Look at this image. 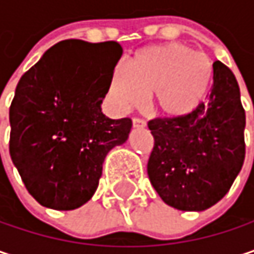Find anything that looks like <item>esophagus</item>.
<instances>
[{"label": "esophagus", "instance_id": "1", "mask_svg": "<svg viewBox=\"0 0 254 254\" xmlns=\"http://www.w3.org/2000/svg\"><path fill=\"white\" fill-rule=\"evenodd\" d=\"M132 125H133V127H139V129L147 127L145 121H144V119H139V118H135V119L132 121Z\"/></svg>", "mask_w": 254, "mask_h": 254}]
</instances>
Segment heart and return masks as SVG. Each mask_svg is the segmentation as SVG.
I'll use <instances>...</instances> for the list:
<instances>
[{
	"label": "heart",
	"instance_id": "obj_1",
	"mask_svg": "<svg viewBox=\"0 0 254 254\" xmlns=\"http://www.w3.org/2000/svg\"><path fill=\"white\" fill-rule=\"evenodd\" d=\"M214 64L205 54L183 43H163L139 49L129 68L118 66L110 82L115 104L141 107L154 93V106L166 118H183L202 103L211 88Z\"/></svg>",
	"mask_w": 254,
	"mask_h": 254
}]
</instances>
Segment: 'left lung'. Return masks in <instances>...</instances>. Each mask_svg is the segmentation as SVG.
<instances>
[{
  "instance_id": "1",
  "label": "left lung",
  "mask_w": 254,
  "mask_h": 254,
  "mask_svg": "<svg viewBox=\"0 0 254 254\" xmlns=\"http://www.w3.org/2000/svg\"><path fill=\"white\" fill-rule=\"evenodd\" d=\"M246 113L234 74L214 62L206 103L183 118L148 122L154 136L147 172L160 197L180 211H205L219 202L246 155Z\"/></svg>"
}]
</instances>
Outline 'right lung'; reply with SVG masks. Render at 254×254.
<instances>
[{"instance_id": "1", "label": "right lung", "mask_w": 254, "mask_h": 254, "mask_svg": "<svg viewBox=\"0 0 254 254\" xmlns=\"http://www.w3.org/2000/svg\"><path fill=\"white\" fill-rule=\"evenodd\" d=\"M121 57L118 42L65 40L18 81L10 107V155L40 205L71 211L88 202L107 152L127 142L132 121L102 112Z\"/></svg>"}]
</instances>
